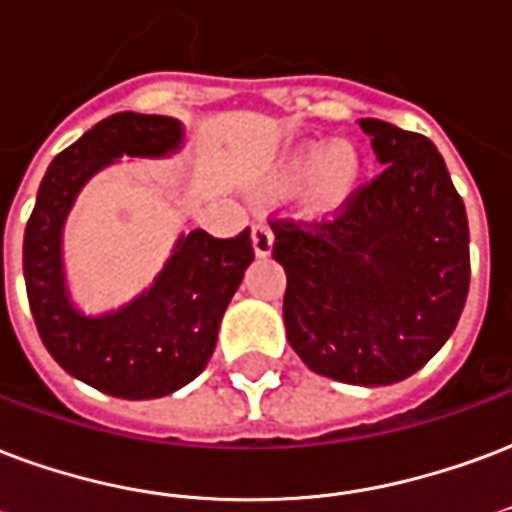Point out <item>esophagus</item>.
I'll use <instances>...</instances> for the list:
<instances>
[{
	"instance_id": "34e87169",
	"label": "esophagus",
	"mask_w": 512,
	"mask_h": 512,
	"mask_svg": "<svg viewBox=\"0 0 512 512\" xmlns=\"http://www.w3.org/2000/svg\"><path fill=\"white\" fill-rule=\"evenodd\" d=\"M253 248H256V256H270L272 253V229L267 221H259L253 226Z\"/></svg>"
}]
</instances>
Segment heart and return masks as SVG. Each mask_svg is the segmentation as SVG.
Listing matches in <instances>:
<instances>
[{
  "mask_svg": "<svg viewBox=\"0 0 512 512\" xmlns=\"http://www.w3.org/2000/svg\"><path fill=\"white\" fill-rule=\"evenodd\" d=\"M291 175H313V202L318 207H340L359 186L361 161L345 142H310L291 161Z\"/></svg>",
  "mask_w": 512,
  "mask_h": 512,
  "instance_id": "obj_1",
  "label": "heart"
}]
</instances>
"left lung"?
Here are the masks:
<instances>
[{
  "mask_svg": "<svg viewBox=\"0 0 512 512\" xmlns=\"http://www.w3.org/2000/svg\"><path fill=\"white\" fill-rule=\"evenodd\" d=\"M383 172L332 218H272L291 348L318 375L391 386L451 337L470 291V226L429 137L361 118Z\"/></svg>",
  "mask_w": 512,
  "mask_h": 512,
  "instance_id": "obj_1",
  "label": "left lung"
}]
</instances>
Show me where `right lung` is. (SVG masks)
I'll return each instance as SVG.
<instances>
[{"label": "right lung", "mask_w": 512, "mask_h": 512, "mask_svg": "<svg viewBox=\"0 0 512 512\" xmlns=\"http://www.w3.org/2000/svg\"><path fill=\"white\" fill-rule=\"evenodd\" d=\"M180 142L183 126L167 115L115 113L99 121L53 159L23 232L26 297L42 343L69 375L110 397H167L197 378L253 261L251 229L229 240L194 229L180 234L167 267L129 305L86 315L69 302L61 226L80 188L121 156L159 159Z\"/></svg>", "instance_id": "obj_1"}]
</instances>
